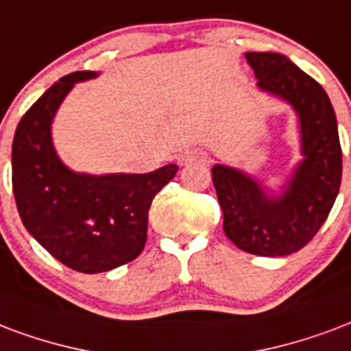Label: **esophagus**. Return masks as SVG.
<instances>
[{"mask_svg":"<svg viewBox=\"0 0 351 351\" xmlns=\"http://www.w3.org/2000/svg\"><path fill=\"white\" fill-rule=\"evenodd\" d=\"M208 162V154L201 149H189L178 156L180 165H189V163H204Z\"/></svg>","mask_w":351,"mask_h":351,"instance_id":"esophagus-1","label":"esophagus"}]
</instances>
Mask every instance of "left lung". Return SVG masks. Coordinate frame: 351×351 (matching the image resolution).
<instances>
[{"label": "left lung", "mask_w": 351, "mask_h": 351, "mask_svg": "<svg viewBox=\"0 0 351 351\" xmlns=\"http://www.w3.org/2000/svg\"><path fill=\"white\" fill-rule=\"evenodd\" d=\"M258 87L287 100L300 117L303 160L279 197L241 171L214 165L223 230L236 247L261 256H287L313 240L339 195L342 150L329 96L288 57L247 51Z\"/></svg>", "instance_id": "1"}]
</instances>
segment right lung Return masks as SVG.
Masks as SVG:
<instances>
[{
	"mask_svg": "<svg viewBox=\"0 0 351 351\" xmlns=\"http://www.w3.org/2000/svg\"><path fill=\"white\" fill-rule=\"evenodd\" d=\"M90 77L96 72L61 77L25 111L12 141V191L23 227L51 256L82 274H100L139 256L152 199L178 167L95 176L59 160L51 121L74 83Z\"/></svg>",
	"mask_w": 351,
	"mask_h": 351,
	"instance_id": "right-lung-1",
	"label": "right lung"
}]
</instances>
